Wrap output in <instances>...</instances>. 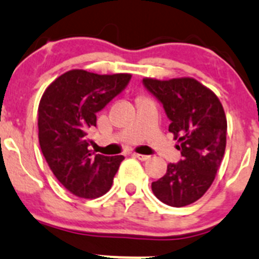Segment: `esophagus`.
Returning a JSON list of instances; mask_svg holds the SVG:
<instances>
[{
  "instance_id": "obj_1",
  "label": "esophagus",
  "mask_w": 259,
  "mask_h": 259,
  "mask_svg": "<svg viewBox=\"0 0 259 259\" xmlns=\"http://www.w3.org/2000/svg\"><path fill=\"white\" fill-rule=\"evenodd\" d=\"M133 157L138 158V160H141V161H146V160H148V158H150V156H148V155H141V153H133Z\"/></svg>"
}]
</instances>
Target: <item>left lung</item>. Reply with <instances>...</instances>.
<instances>
[{"label":"left lung","instance_id":"left-lung-1","mask_svg":"<svg viewBox=\"0 0 259 259\" xmlns=\"http://www.w3.org/2000/svg\"><path fill=\"white\" fill-rule=\"evenodd\" d=\"M143 84L162 103L171 121L168 131L180 143L176 148L183 156L153 181V194L175 208L195 203L211 186L224 157L227 117L222 103L194 78H145Z\"/></svg>","mask_w":259,"mask_h":259}]
</instances>
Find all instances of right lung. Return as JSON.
I'll return each mask as SVG.
<instances>
[{
    "instance_id": "right-lung-1",
    "label": "right lung",
    "mask_w": 259,
    "mask_h": 259,
    "mask_svg": "<svg viewBox=\"0 0 259 259\" xmlns=\"http://www.w3.org/2000/svg\"><path fill=\"white\" fill-rule=\"evenodd\" d=\"M126 73L101 75L83 69L61 74L44 92L37 111L42 155L59 183L75 196L96 199L111 189L123 156L94 155L88 131L130 83Z\"/></svg>"
}]
</instances>
